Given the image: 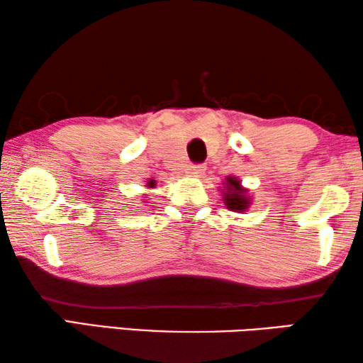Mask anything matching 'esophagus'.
<instances>
[{
	"label": "esophagus",
	"instance_id": "esophagus-1",
	"mask_svg": "<svg viewBox=\"0 0 363 363\" xmlns=\"http://www.w3.org/2000/svg\"><path fill=\"white\" fill-rule=\"evenodd\" d=\"M205 164H201V163H192V164H189V168H187V171H189V174H194V176H200L201 173H203L205 171Z\"/></svg>",
	"mask_w": 363,
	"mask_h": 363
}]
</instances>
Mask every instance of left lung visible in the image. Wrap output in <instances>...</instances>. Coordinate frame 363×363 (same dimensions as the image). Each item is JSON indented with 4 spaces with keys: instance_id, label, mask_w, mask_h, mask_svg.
Here are the masks:
<instances>
[{
    "instance_id": "1",
    "label": "left lung",
    "mask_w": 363,
    "mask_h": 363,
    "mask_svg": "<svg viewBox=\"0 0 363 363\" xmlns=\"http://www.w3.org/2000/svg\"><path fill=\"white\" fill-rule=\"evenodd\" d=\"M227 189L224 194V203L230 211L242 213L251 205V199L247 195L248 190L240 186V181L235 177H227Z\"/></svg>"
}]
</instances>
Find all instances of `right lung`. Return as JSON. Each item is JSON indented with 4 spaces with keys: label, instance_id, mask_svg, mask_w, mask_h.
I'll return each mask as SVG.
<instances>
[{
    "label": "right lung",
    "instance_id": "right-lung-1",
    "mask_svg": "<svg viewBox=\"0 0 363 363\" xmlns=\"http://www.w3.org/2000/svg\"><path fill=\"white\" fill-rule=\"evenodd\" d=\"M147 187H150V189H152V187H155V181L150 179L149 182H147Z\"/></svg>",
    "mask_w": 363,
    "mask_h": 363
}]
</instances>
